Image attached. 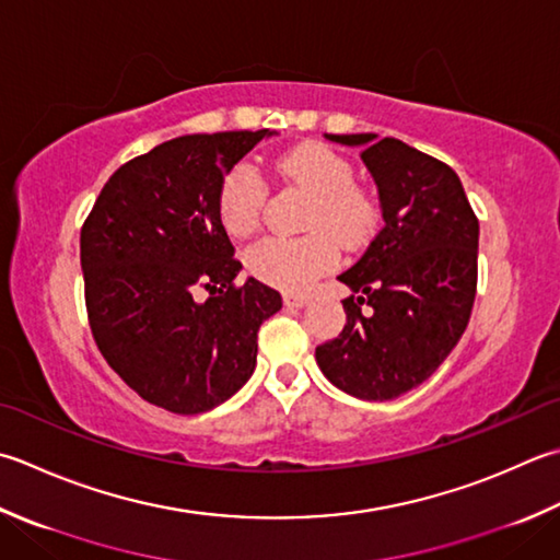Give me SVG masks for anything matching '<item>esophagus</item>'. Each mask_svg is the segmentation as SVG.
Listing matches in <instances>:
<instances>
[{"label": "esophagus", "mask_w": 560, "mask_h": 560, "mask_svg": "<svg viewBox=\"0 0 560 560\" xmlns=\"http://www.w3.org/2000/svg\"><path fill=\"white\" fill-rule=\"evenodd\" d=\"M308 301H311V295H305V293H287V295H283V303L291 305V308H303V305Z\"/></svg>", "instance_id": "1"}]
</instances>
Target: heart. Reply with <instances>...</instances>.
<instances>
[{"label":"heart","instance_id":"heart-1","mask_svg":"<svg viewBox=\"0 0 560 560\" xmlns=\"http://www.w3.org/2000/svg\"><path fill=\"white\" fill-rule=\"evenodd\" d=\"M287 182L311 194L303 237L271 235L247 252V269L257 279L279 289H303L335 267L337 245L357 249L366 243L376 225V203L354 184V170L342 155L320 142H308L287 152L277 162ZM267 201V184L252 162L230 167L218 189V218L233 237H247L257 230Z\"/></svg>","mask_w":560,"mask_h":560}]
</instances>
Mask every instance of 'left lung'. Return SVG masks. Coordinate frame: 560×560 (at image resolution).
<instances>
[{
	"instance_id": "obj_1",
	"label": "left lung",
	"mask_w": 560,
	"mask_h": 560,
	"mask_svg": "<svg viewBox=\"0 0 560 560\" xmlns=\"http://www.w3.org/2000/svg\"><path fill=\"white\" fill-rule=\"evenodd\" d=\"M361 148L383 228L339 281L345 330L315 349L317 366L361 400H393L430 378L462 339L478 283V218L448 164L374 133L332 136Z\"/></svg>"
}]
</instances>
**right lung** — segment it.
<instances>
[{
    "label": "right lung",
    "mask_w": 560,
    "mask_h": 560,
    "mask_svg": "<svg viewBox=\"0 0 560 560\" xmlns=\"http://www.w3.org/2000/svg\"><path fill=\"white\" fill-rule=\"evenodd\" d=\"M265 130L162 142L112 174L80 235L84 303L98 352L142 400L177 415L245 386L257 332L281 295L247 279L218 218V189ZM209 299L198 301V291Z\"/></svg>",
    "instance_id": "1"
}]
</instances>
